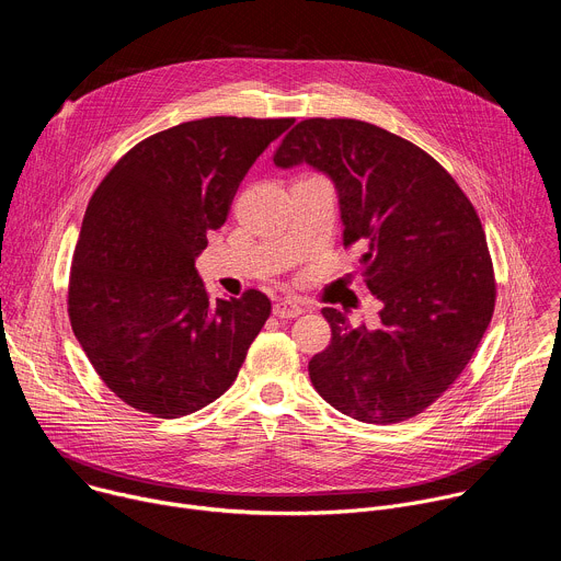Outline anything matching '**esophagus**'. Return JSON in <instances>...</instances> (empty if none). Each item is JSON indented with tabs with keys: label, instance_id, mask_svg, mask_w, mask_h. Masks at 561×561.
<instances>
[{
	"label": "esophagus",
	"instance_id": "obj_1",
	"mask_svg": "<svg viewBox=\"0 0 561 561\" xmlns=\"http://www.w3.org/2000/svg\"><path fill=\"white\" fill-rule=\"evenodd\" d=\"M273 312L279 317V319H293V317H299L304 312V308L299 304H295L293 299H279L275 306H273Z\"/></svg>",
	"mask_w": 561,
	"mask_h": 561
}]
</instances>
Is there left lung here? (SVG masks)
<instances>
[{"label":"left lung","instance_id":"left-lung-1","mask_svg":"<svg viewBox=\"0 0 561 561\" xmlns=\"http://www.w3.org/2000/svg\"><path fill=\"white\" fill-rule=\"evenodd\" d=\"M275 167L308 164L337 191L344 247L381 301L377 329L322 308L333 337L308 362L314 390L366 424L404 422L459 377L495 308L493 264L472 204L415 144L359 119H304Z\"/></svg>","mask_w":561,"mask_h":561}]
</instances>
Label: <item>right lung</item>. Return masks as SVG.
I'll return each instance as SVG.
<instances>
[{"mask_svg": "<svg viewBox=\"0 0 561 561\" xmlns=\"http://www.w3.org/2000/svg\"><path fill=\"white\" fill-rule=\"evenodd\" d=\"M295 119L206 117L157 133L93 193L72 255L68 314L104 383L162 420L228 390L271 299H208L195 260L255 159Z\"/></svg>", "mask_w": 561, "mask_h": 561, "instance_id": "1", "label": "right lung"}]
</instances>
